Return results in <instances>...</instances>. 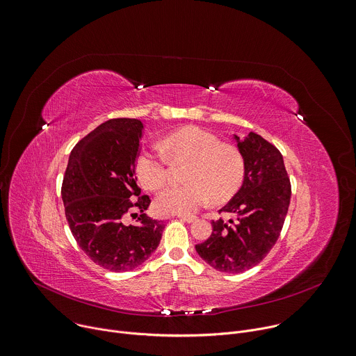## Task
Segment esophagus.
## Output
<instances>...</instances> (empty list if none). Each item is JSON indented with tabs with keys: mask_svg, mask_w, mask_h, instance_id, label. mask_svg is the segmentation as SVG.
<instances>
[{
	"mask_svg": "<svg viewBox=\"0 0 356 356\" xmlns=\"http://www.w3.org/2000/svg\"><path fill=\"white\" fill-rule=\"evenodd\" d=\"M178 218L182 220V221H186V222H193L196 221V217L195 216H184V214H178Z\"/></svg>",
	"mask_w": 356,
	"mask_h": 356,
	"instance_id": "esophagus-1",
	"label": "esophagus"
}]
</instances>
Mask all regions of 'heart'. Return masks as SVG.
Instances as JSON below:
<instances>
[{
    "mask_svg": "<svg viewBox=\"0 0 356 356\" xmlns=\"http://www.w3.org/2000/svg\"><path fill=\"white\" fill-rule=\"evenodd\" d=\"M161 152L171 161H189L185 185L163 191L154 207L160 214H193L206 204L229 200L245 179V159L242 152L197 127H184L167 135L160 142ZM139 182L149 191H159L167 179L165 160L156 152L145 150L135 161Z\"/></svg>",
    "mask_w": 356,
    "mask_h": 356,
    "instance_id": "heart-1",
    "label": "heart"
}]
</instances>
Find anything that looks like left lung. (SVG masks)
<instances>
[{"label":"left lung","mask_w":356,"mask_h":356,"mask_svg":"<svg viewBox=\"0 0 356 356\" xmlns=\"http://www.w3.org/2000/svg\"><path fill=\"white\" fill-rule=\"evenodd\" d=\"M245 159V179L220 210L235 220L211 222L207 241L197 254L222 273H242L260 263L277 242L291 200V184L278 149L254 132L232 135Z\"/></svg>","instance_id":"obj_1"}]
</instances>
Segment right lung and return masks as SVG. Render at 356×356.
<instances>
[{"label": "right lung", "instance_id": "obj_1", "mask_svg": "<svg viewBox=\"0 0 356 356\" xmlns=\"http://www.w3.org/2000/svg\"><path fill=\"white\" fill-rule=\"evenodd\" d=\"M143 124L134 118L108 120L85 136L71 152L63 182L65 216L81 249L110 271H129L157 249L164 224L145 210L135 161ZM134 207L140 224L128 226L123 216Z\"/></svg>", "mask_w": 356, "mask_h": 356}]
</instances>
